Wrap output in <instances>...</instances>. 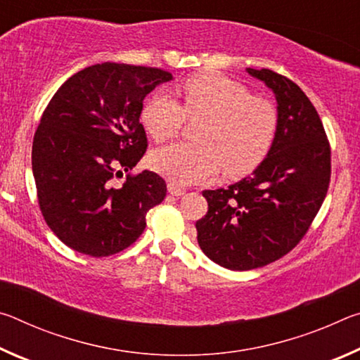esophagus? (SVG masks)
I'll list each match as a JSON object with an SVG mask.
<instances>
[{
  "mask_svg": "<svg viewBox=\"0 0 360 360\" xmlns=\"http://www.w3.org/2000/svg\"><path fill=\"white\" fill-rule=\"evenodd\" d=\"M168 192L173 195V197H181V195L186 193V188L184 187H179L178 184H174V182L169 181L168 182Z\"/></svg>",
  "mask_w": 360,
  "mask_h": 360,
  "instance_id": "34e87169",
  "label": "esophagus"
}]
</instances>
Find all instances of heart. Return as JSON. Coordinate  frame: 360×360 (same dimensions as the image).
<instances>
[{
	"instance_id": "heart-1",
	"label": "heart",
	"mask_w": 360,
	"mask_h": 360,
	"mask_svg": "<svg viewBox=\"0 0 360 360\" xmlns=\"http://www.w3.org/2000/svg\"><path fill=\"white\" fill-rule=\"evenodd\" d=\"M182 105L157 92L146 100L141 122L157 141L178 135L187 119H203L195 131L198 143L157 149L150 165L174 184L212 178L222 168L227 178H241L262 165L278 136V112L270 101L246 85L205 71L179 85Z\"/></svg>"
}]
</instances>
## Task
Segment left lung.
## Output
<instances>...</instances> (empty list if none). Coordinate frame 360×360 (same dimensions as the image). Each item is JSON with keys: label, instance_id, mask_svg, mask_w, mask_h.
Returning a JSON list of instances; mask_svg holds the SVG:
<instances>
[{"label": "left lung", "instance_id": "8db88e82", "mask_svg": "<svg viewBox=\"0 0 360 360\" xmlns=\"http://www.w3.org/2000/svg\"><path fill=\"white\" fill-rule=\"evenodd\" d=\"M248 72L278 101L275 146L254 173L227 188L203 191L198 245L217 265L245 271L290 252L311 227L330 184V144L303 90L271 70Z\"/></svg>", "mask_w": 360, "mask_h": 360}]
</instances>
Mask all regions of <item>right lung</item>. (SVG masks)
Listing matches in <instances>:
<instances>
[{
    "label": "right lung",
    "instance_id": "1",
    "mask_svg": "<svg viewBox=\"0 0 360 360\" xmlns=\"http://www.w3.org/2000/svg\"><path fill=\"white\" fill-rule=\"evenodd\" d=\"M168 71L101 63L72 75L42 112L32 149L39 210L58 240L108 257L133 245L167 184L157 173L130 172L148 149L143 100ZM127 174L120 186L113 178Z\"/></svg>",
    "mask_w": 360,
    "mask_h": 360
}]
</instances>
